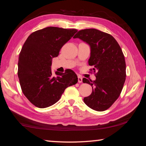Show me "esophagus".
I'll list each match as a JSON object with an SVG mask.
<instances>
[{
	"instance_id": "1",
	"label": "esophagus",
	"mask_w": 146,
	"mask_h": 146,
	"mask_svg": "<svg viewBox=\"0 0 146 146\" xmlns=\"http://www.w3.org/2000/svg\"><path fill=\"white\" fill-rule=\"evenodd\" d=\"M78 82L79 83L82 82V77L81 76H80V75L78 76Z\"/></svg>"
}]
</instances>
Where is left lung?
<instances>
[{"label":"left lung","instance_id":"obj_1","mask_svg":"<svg viewBox=\"0 0 146 146\" xmlns=\"http://www.w3.org/2000/svg\"><path fill=\"white\" fill-rule=\"evenodd\" d=\"M74 38H78L90 47L89 65L93 67L96 80L84 78L82 82L92 87V93L84 98L88 107L103 111L117 100L125 80V62L119 44L111 35L96 29H82Z\"/></svg>","mask_w":146,"mask_h":146}]
</instances>
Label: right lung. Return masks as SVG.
<instances>
[{"label": "right lung", "instance_id": "obj_1", "mask_svg": "<svg viewBox=\"0 0 146 146\" xmlns=\"http://www.w3.org/2000/svg\"><path fill=\"white\" fill-rule=\"evenodd\" d=\"M76 32L75 29L48 27L32 33L24 42L19 54L18 76L24 95L36 107L53 105L66 88L77 83L73 70L55 71L53 76L51 69L53 58Z\"/></svg>", "mask_w": 146, "mask_h": 146}]
</instances>
